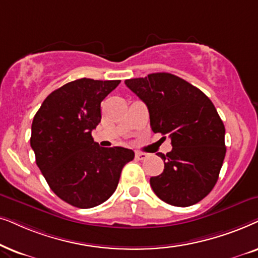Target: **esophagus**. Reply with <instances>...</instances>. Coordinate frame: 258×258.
Masks as SVG:
<instances>
[{"mask_svg":"<svg viewBox=\"0 0 258 258\" xmlns=\"http://www.w3.org/2000/svg\"><path fill=\"white\" fill-rule=\"evenodd\" d=\"M146 157H147V154H146V153H144V152H138V151H137V152H136V158H137V159L143 160V159H145Z\"/></svg>","mask_w":258,"mask_h":258,"instance_id":"esophagus-1","label":"esophagus"}]
</instances>
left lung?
Returning a JSON list of instances; mask_svg holds the SVG:
<instances>
[{
    "label": "left lung",
    "instance_id": "obj_1",
    "mask_svg": "<svg viewBox=\"0 0 258 258\" xmlns=\"http://www.w3.org/2000/svg\"><path fill=\"white\" fill-rule=\"evenodd\" d=\"M125 84L146 104L152 131L171 139L172 150L158 153L164 171L150 179L154 194L174 207L201 202L217 183L226 152L225 127L212 101L170 73L128 79Z\"/></svg>",
    "mask_w": 258,
    "mask_h": 258
}]
</instances>
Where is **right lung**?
Segmentation results:
<instances>
[{
  "label": "right lung",
  "instance_id": "right-lung-1",
  "mask_svg": "<svg viewBox=\"0 0 258 258\" xmlns=\"http://www.w3.org/2000/svg\"><path fill=\"white\" fill-rule=\"evenodd\" d=\"M120 80L82 78L44 99L32 123L30 146L36 165L57 197L80 209L107 201L118 186L132 150L100 147L92 131L101 120L100 104Z\"/></svg>",
  "mask_w": 258,
  "mask_h": 258
}]
</instances>
